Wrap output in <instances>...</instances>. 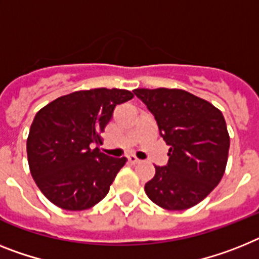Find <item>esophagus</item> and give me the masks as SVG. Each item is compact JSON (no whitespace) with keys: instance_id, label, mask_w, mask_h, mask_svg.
Listing matches in <instances>:
<instances>
[{"instance_id":"esophagus-1","label":"esophagus","mask_w":259,"mask_h":259,"mask_svg":"<svg viewBox=\"0 0 259 259\" xmlns=\"http://www.w3.org/2000/svg\"><path fill=\"white\" fill-rule=\"evenodd\" d=\"M127 162H129L130 164H137V163H140V159L134 155H129L127 156Z\"/></svg>"}]
</instances>
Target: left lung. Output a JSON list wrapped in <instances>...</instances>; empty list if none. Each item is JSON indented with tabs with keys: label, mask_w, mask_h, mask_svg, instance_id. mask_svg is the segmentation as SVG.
Wrapping results in <instances>:
<instances>
[{
	"label": "left lung",
	"mask_w": 259,
	"mask_h": 259,
	"mask_svg": "<svg viewBox=\"0 0 259 259\" xmlns=\"http://www.w3.org/2000/svg\"><path fill=\"white\" fill-rule=\"evenodd\" d=\"M134 95L153 113L160 137L170 146L168 163L155 166L145 192L164 209L196 205L225 172L230 140L223 113L183 89L138 88Z\"/></svg>",
	"instance_id": "1"
}]
</instances>
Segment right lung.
<instances>
[{
  "instance_id": "right-lung-1",
  "label": "right lung",
  "mask_w": 259,
  "mask_h": 259,
  "mask_svg": "<svg viewBox=\"0 0 259 259\" xmlns=\"http://www.w3.org/2000/svg\"><path fill=\"white\" fill-rule=\"evenodd\" d=\"M134 97L126 89L77 91L51 101L34 117L27 137V159L36 186L56 207L92 208L109 192L126 163L93 145L118 104Z\"/></svg>"
}]
</instances>
